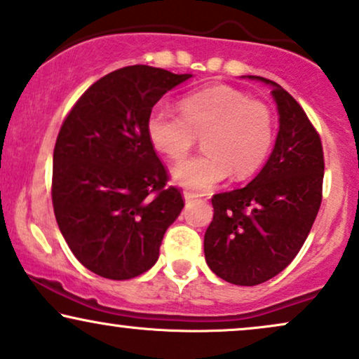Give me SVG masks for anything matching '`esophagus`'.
<instances>
[{
	"label": "esophagus",
	"instance_id": "esophagus-1",
	"mask_svg": "<svg viewBox=\"0 0 359 359\" xmlns=\"http://www.w3.org/2000/svg\"><path fill=\"white\" fill-rule=\"evenodd\" d=\"M197 197H198V194H196V192H191V191H185V192H184V198H185V202H192V201H196Z\"/></svg>",
	"mask_w": 359,
	"mask_h": 359
}]
</instances>
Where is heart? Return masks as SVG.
I'll list each match as a JSON object with an SVG mask.
<instances>
[{"mask_svg":"<svg viewBox=\"0 0 359 359\" xmlns=\"http://www.w3.org/2000/svg\"><path fill=\"white\" fill-rule=\"evenodd\" d=\"M180 110L155 107L147 118V135L170 161H182L198 137L205 152L177 163V184L207 191L232 174L245 179L266 162L274 144L276 120L271 107L248 93L219 85L185 95Z\"/></svg>","mask_w":359,"mask_h":359,"instance_id":"b5f03b06","label":"heart"}]
</instances>
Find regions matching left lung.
I'll return each instance as SVG.
<instances>
[{
  "instance_id": "8db88e82",
  "label": "left lung",
  "mask_w": 359,
  "mask_h": 359,
  "mask_svg": "<svg viewBox=\"0 0 359 359\" xmlns=\"http://www.w3.org/2000/svg\"><path fill=\"white\" fill-rule=\"evenodd\" d=\"M273 86L279 133L269 161L243 189L212 196L214 217L204 236L212 273L237 286L266 283L291 264L303 248L323 201L321 137L303 107Z\"/></svg>"
}]
</instances>
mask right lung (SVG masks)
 <instances>
[{"label":"right lung","mask_w":359,"mask_h":359,"mask_svg":"<svg viewBox=\"0 0 359 359\" xmlns=\"http://www.w3.org/2000/svg\"><path fill=\"white\" fill-rule=\"evenodd\" d=\"M192 75L132 65L102 76L76 100L53 150L51 201L73 256L123 280L158 259L185 204L147 135L154 105Z\"/></svg>","instance_id":"1"}]
</instances>
